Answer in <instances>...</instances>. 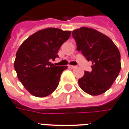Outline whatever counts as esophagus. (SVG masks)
<instances>
[{
  "mask_svg": "<svg viewBox=\"0 0 129 129\" xmlns=\"http://www.w3.org/2000/svg\"><path fill=\"white\" fill-rule=\"evenodd\" d=\"M69 68H71V69H74L76 67V66H74V65H69Z\"/></svg>",
  "mask_w": 129,
  "mask_h": 129,
  "instance_id": "esophagus-1",
  "label": "esophagus"
}]
</instances>
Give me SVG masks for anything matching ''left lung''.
Listing matches in <instances>:
<instances>
[{
    "label": "left lung",
    "mask_w": 129,
    "mask_h": 129,
    "mask_svg": "<svg viewBox=\"0 0 129 129\" xmlns=\"http://www.w3.org/2000/svg\"><path fill=\"white\" fill-rule=\"evenodd\" d=\"M77 50L87 61L92 62V71L85 72L78 79L81 89L90 95L101 94L110 88L118 76L120 53L108 37L92 28L82 27L72 32Z\"/></svg>",
    "instance_id": "left-lung-1"
}]
</instances>
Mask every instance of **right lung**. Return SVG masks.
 I'll return each instance as SVG.
<instances>
[{
	"mask_svg": "<svg viewBox=\"0 0 129 129\" xmlns=\"http://www.w3.org/2000/svg\"><path fill=\"white\" fill-rule=\"evenodd\" d=\"M71 33L46 28L32 35L20 46L14 66L19 80L31 94L45 97L57 88L60 75L67 66H55L49 60L58 57V50Z\"/></svg>",
	"mask_w": 129,
	"mask_h": 129,
	"instance_id": "add662e5",
	"label": "right lung"
}]
</instances>
